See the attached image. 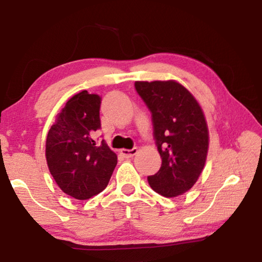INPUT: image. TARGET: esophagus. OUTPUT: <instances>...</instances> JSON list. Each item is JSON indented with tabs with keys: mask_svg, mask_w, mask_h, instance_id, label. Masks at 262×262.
I'll return each instance as SVG.
<instances>
[{
	"mask_svg": "<svg viewBox=\"0 0 262 262\" xmlns=\"http://www.w3.org/2000/svg\"><path fill=\"white\" fill-rule=\"evenodd\" d=\"M137 151H139V150H137V148H133L130 150L121 149L120 150V154H121V156H123L125 158H132V157L135 156V155L137 154Z\"/></svg>",
	"mask_w": 262,
	"mask_h": 262,
	"instance_id": "esophagus-1",
	"label": "esophagus"
}]
</instances>
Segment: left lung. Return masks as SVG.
<instances>
[{"mask_svg":"<svg viewBox=\"0 0 262 262\" xmlns=\"http://www.w3.org/2000/svg\"><path fill=\"white\" fill-rule=\"evenodd\" d=\"M137 94L152 115L154 135L162 166L148 177L150 187L176 198L196 183L205 167L209 130L205 113L184 85L170 81L135 82Z\"/></svg>","mask_w":262,"mask_h":262,"instance_id":"left-lung-1","label":"left lung"}]
</instances>
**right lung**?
<instances>
[{"label":"right lung","mask_w":262,"mask_h":262,"mask_svg":"<svg viewBox=\"0 0 262 262\" xmlns=\"http://www.w3.org/2000/svg\"><path fill=\"white\" fill-rule=\"evenodd\" d=\"M100 97L86 90L56 114L46 137V161L56 185L69 196L88 200L107 186L118 163L115 152L94 136L100 128Z\"/></svg>","instance_id":"right-lung-1"}]
</instances>
